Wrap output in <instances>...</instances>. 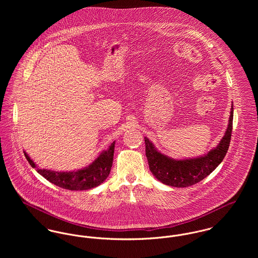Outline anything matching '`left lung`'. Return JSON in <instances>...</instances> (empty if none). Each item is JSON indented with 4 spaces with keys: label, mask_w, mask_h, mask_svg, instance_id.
<instances>
[{
    "label": "left lung",
    "mask_w": 258,
    "mask_h": 258,
    "mask_svg": "<svg viewBox=\"0 0 258 258\" xmlns=\"http://www.w3.org/2000/svg\"><path fill=\"white\" fill-rule=\"evenodd\" d=\"M232 120L233 104H231L226 131L218 146L209 151L208 154L197 158L173 159L159 152L145 137L146 157L150 171L161 183L171 186L185 187L201 182L221 164L225 157L231 138Z\"/></svg>",
    "instance_id": "obj_1"
}]
</instances>
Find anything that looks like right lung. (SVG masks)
Returning <instances> with one entry per match:
<instances>
[{"instance_id":"1","label":"right lung","mask_w":258,"mask_h":258,"mask_svg":"<svg viewBox=\"0 0 258 258\" xmlns=\"http://www.w3.org/2000/svg\"><path fill=\"white\" fill-rule=\"evenodd\" d=\"M114 147L115 141L111 143L107 150L102 151L89 166L76 171L67 172L39 169L26 152H24V154L30 165L37 170L39 175L50 183L71 190H85L102 184L109 176L113 163Z\"/></svg>"}]
</instances>
